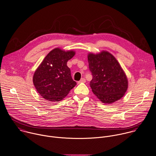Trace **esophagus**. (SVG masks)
<instances>
[{
	"label": "esophagus",
	"mask_w": 156,
	"mask_h": 156,
	"mask_svg": "<svg viewBox=\"0 0 156 156\" xmlns=\"http://www.w3.org/2000/svg\"><path fill=\"white\" fill-rule=\"evenodd\" d=\"M85 82H86V79H85L84 78H83L81 79L80 81H79L78 82V84H80V83H85Z\"/></svg>",
	"instance_id": "34e87169"
}]
</instances>
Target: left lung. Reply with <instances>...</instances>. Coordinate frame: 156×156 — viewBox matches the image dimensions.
<instances>
[{
    "label": "left lung",
    "instance_id": "8db88e82",
    "mask_svg": "<svg viewBox=\"0 0 156 156\" xmlns=\"http://www.w3.org/2000/svg\"><path fill=\"white\" fill-rule=\"evenodd\" d=\"M89 69L92 75L90 86L103 103H112L123 97L128 89V80L115 57L103 51L88 55Z\"/></svg>",
    "mask_w": 156,
    "mask_h": 156
}]
</instances>
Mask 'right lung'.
<instances>
[{
    "instance_id": "1",
    "label": "right lung",
    "mask_w": 156,
    "mask_h": 156,
    "mask_svg": "<svg viewBox=\"0 0 156 156\" xmlns=\"http://www.w3.org/2000/svg\"><path fill=\"white\" fill-rule=\"evenodd\" d=\"M75 51H65L58 48L51 50L35 71L33 81L37 92L51 101L62 100L76 85L67 62Z\"/></svg>"
}]
</instances>
